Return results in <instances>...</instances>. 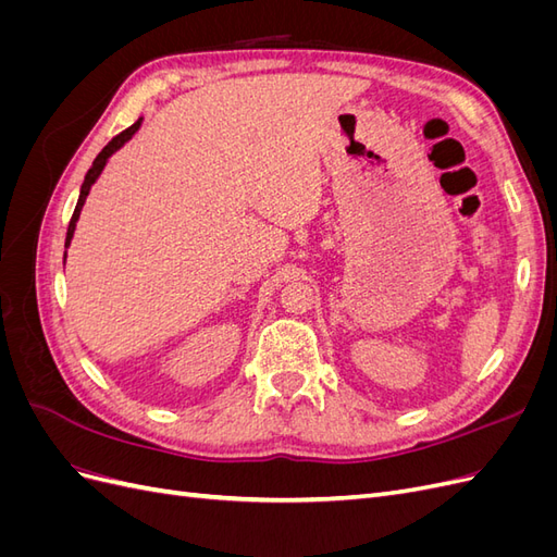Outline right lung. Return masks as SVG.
<instances>
[{"instance_id": "right-lung-1", "label": "right lung", "mask_w": 557, "mask_h": 557, "mask_svg": "<svg viewBox=\"0 0 557 557\" xmlns=\"http://www.w3.org/2000/svg\"><path fill=\"white\" fill-rule=\"evenodd\" d=\"M141 123H144V117H139L137 123H134L132 127H127L125 132L117 134V137H113V139L102 148V153H99V156L95 158L92 166H90L88 174H86V181H83V185H81V195H78L76 209H74V215H72V221H70V230H66V242H64V248H70V244H72V239H74V232H76V223H78V218H81L83 205H86V199H88V195H90V188H92V185L97 183L99 174L104 172V166H107L109 158L115 153V150H121V148H123V146L134 137V134L139 132ZM64 260H66V250H64Z\"/></svg>"}]
</instances>
